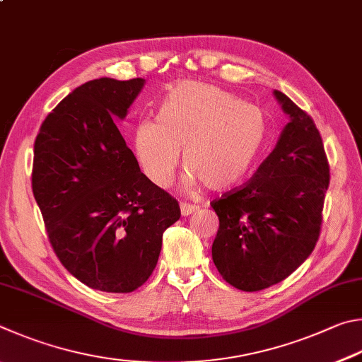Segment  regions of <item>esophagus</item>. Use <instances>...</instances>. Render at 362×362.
Segmentation results:
<instances>
[{"mask_svg":"<svg viewBox=\"0 0 362 362\" xmlns=\"http://www.w3.org/2000/svg\"><path fill=\"white\" fill-rule=\"evenodd\" d=\"M199 207L198 206H193V204H187V202H180V212L183 216H188L192 215L193 212H196Z\"/></svg>","mask_w":362,"mask_h":362,"instance_id":"esophagus-1","label":"esophagus"}]
</instances>
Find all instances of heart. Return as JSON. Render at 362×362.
<instances>
[{"instance_id": "obj_1", "label": "heart", "mask_w": 362, "mask_h": 362, "mask_svg": "<svg viewBox=\"0 0 362 362\" xmlns=\"http://www.w3.org/2000/svg\"><path fill=\"white\" fill-rule=\"evenodd\" d=\"M266 117L215 85L185 81L169 91L158 118L137 122L136 160L156 187H169L183 160L187 183L201 179L210 189H226L244 179L264 144Z\"/></svg>"}]
</instances>
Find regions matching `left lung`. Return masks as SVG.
Returning a JSON list of instances; mask_svg holds the SVG:
<instances>
[{
  "label": "left lung",
  "instance_id": "obj_1",
  "mask_svg": "<svg viewBox=\"0 0 362 362\" xmlns=\"http://www.w3.org/2000/svg\"><path fill=\"white\" fill-rule=\"evenodd\" d=\"M290 122L244 187L210 202L220 228L212 259L229 285L261 291L291 275L317 245L329 164L312 117L281 91Z\"/></svg>",
  "mask_w": 362,
  "mask_h": 362
}]
</instances>
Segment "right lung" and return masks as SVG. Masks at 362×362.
Masks as SVG:
<instances>
[{
    "instance_id": "1",
    "label": "right lung",
    "mask_w": 362,
    "mask_h": 362,
    "mask_svg": "<svg viewBox=\"0 0 362 362\" xmlns=\"http://www.w3.org/2000/svg\"><path fill=\"white\" fill-rule=\"evenodd\" d=\"M144 83L101 77L81 85L35 141L33 194L54 252L77 280L106 293L146 284L163 233L180 218L179 202L141 173L115 124Z\"/></svg>"
}]
</instances>
